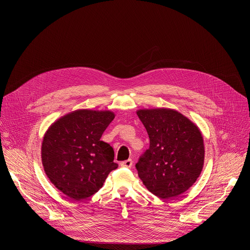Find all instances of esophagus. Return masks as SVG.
I'll use <instances>...</instances> for the list:
<instances>
[{
	"label": "esophagus",
	"mask_w": 250,
	"mask_h": 250,
	"mask_svg": "<svg viewBox=\"0 0 250 250\" xmlns=\"http://www.w3.org/2000/svg\"><path fill=\"white\" fill-rule=\"evenodd\" d=\"M120 165L122 167H125V168H130V167H132V165H133V161H132V159H127L125 161L121 162Z\"/></svg>",
	"instance_id": "obj_1"
}]
</instances>
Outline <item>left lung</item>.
Masks as SVG:
<instances>
[{"instance_id": "1", "label": "left lung", "mask_w": 250, "mask_h": 250, "mask_svg": "<svg viewBox=\"0 0 250 250\" xmlns=\"http://www.w3.org/2000/svg\"><path fill=\"white\" fill-rule=\"evenodd\" d=\"M137 114L150 138V148L136 164L139 177L158 198H176L193 185L203 170L201 129L174 109L144 108Z\"/></svg>"}]
</instances>
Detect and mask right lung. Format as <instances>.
I'll list each match as a JSON object with an SVG mask.
<instances>
[{
    "label": "right lung",
    "instance_id": "1",
    "mask_svg": "<svg viewBox=\"0 0 250 250\" xmlns=\"http://www.w3.org/2000/svg\"><path fill=\"white\" fill-rule=\"evenodd\" d=\"M114 116L110 110L77 109L58 118L45 132L42 143L44 172L71 200L93 195L118 167L112 147L100 140Z\"/></svg>",
    "mask_w": 250,
    "mask_h": 250
}]
</instances>
